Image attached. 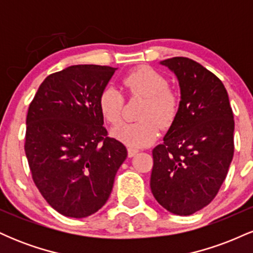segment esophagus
<instances>
[{"label": "esophagus", "instance_id": "esophagus-1", "mask_svg": "<svg viewBox=\"0 0 253 253\" xmlns=\"http://www.w3.org/2000/svg\"><path fill=\"white\" fill-rule=\"evenodd\" d=\"M138 152H139L138 150L132 149V147H128V149H127V153H128L129 158H132V157H134L135 155H138Z\"/></svg>", "mask_w": 253, "mask_h": 253}]
</instances>
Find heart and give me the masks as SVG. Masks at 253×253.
Instances as JSON below:
<instances>
[{"instance_id":"1","label":"heart","mask_w":253,"mask_h":253,"mask_svg":"<svg viewBox=\"0 0 253 253\" xmlns=\"http://www.w3.org/2000/svg\"><path fill=\"white\" fill-rule=\"evenodd\" d=\"M129 95L146 97L136 123H125L112 129V135L132 149H143L158 139L161 125H172L179 109V96L175 90L168 88L163 75L149 66H140L132 70L123 80ZM125 104L124 94L115 86L108 85L101 91L98 107L101 114L110 124L120 123Z\"/></svg>"}]
</instances>
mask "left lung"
<instances>
[{
    "label": "left lung",
    "mask_w": 253,
    "mask_h": 253,
    "mask_svg": "<svg viewBox=\"0 0 253 253\" xmlns=\"http://www.w3.org/2000/svg\"><path fill=\"white\" fill-rule=\"evenodd\" d=\"M181 90L177 117L152 151L150 187L157 202L176 215L210 205L233 158L234 120L225 85L185 57L162 60Z\"/></svg>",
    "instance_id": "obj_1"
}]
</instances>
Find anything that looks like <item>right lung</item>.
<instances>
[{"mask_svg": "<svg viewBox=\"0 0 253 253\" xmlns=\"http://www.w3.org/2000/svg\"><path fill=\"white\" fill-rule=\"evenodd\" d=\"M117 68L72 65L40 84L26 119L25 152L33 181L58 213L86 217L102 208L127 157L107 135L98 107Z\"/></svg>", "mask_w": 253, "mask_h": 253, "instance_id": "add662e5", "label": "right lung"}]
</instances>
